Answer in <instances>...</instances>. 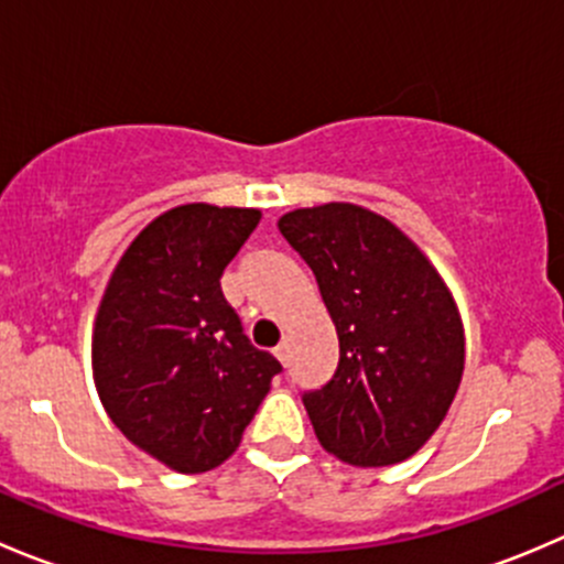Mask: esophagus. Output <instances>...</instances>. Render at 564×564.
<instances>
[{"label":"esophagus","mask_w":564,"mask_h":564,"mask_svg":"<svg viewBox=\"0 0 564 564\" xmlns=\"http://www.w3.org/2000/svg\"><path fill=\"white\" fill-rule=\"evenodd\" d=\"M272 355H275L281 362H286L289 360V344H286V340H281V344H278L275 349H272Z\"/></svg>","instance_id":"1"}]
</instances>
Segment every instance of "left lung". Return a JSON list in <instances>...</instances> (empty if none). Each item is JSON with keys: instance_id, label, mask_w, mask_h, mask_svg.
I'll list each match as a JSON object with an SVG mask.
<instances>
[{"instance_id": "obj_1", "label": "left lung", "mask_w": 564, "mask_h": 564, "mask_svg": "<svg viewBox=\"0 0 564 564\" xmlns=\"http://www.w3.org/2000/svg\"><path fill=\"white\" fill-rule=\"evenodd\" d=\"M314 270L338 333V368L305 392L318 445L351 466L406 460L434 436L464 377V324L429 256L349 202L278 220Z\"/></svg>"}]
</instances>
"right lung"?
Listing matches in <instances>:
<instances>
[{
    "mask_svg": "<svg viewBox=\"0 0 564 564\" xmlns=\"http://www.w3.org/2000/svg\"><path fill=\"white\" fill-rule=\"evenodd\" d=\"M261 209L180 204L113 267L93 329V377L111 423L182 475L224 464L281 362L242 333L220 292Z\"/></svg>",
    "mask_w": 564,
    "mask_h": 564,
    "instance_id": "right-lung-1",
    "label": "right lung"
}]
</instances>
